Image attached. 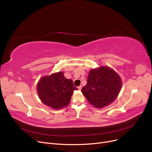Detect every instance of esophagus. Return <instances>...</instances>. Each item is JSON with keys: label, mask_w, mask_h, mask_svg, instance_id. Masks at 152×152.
I'll use <instances>...</instances> for the list:
<instances>
[{"label": "esophagus", "mask_w": 152, "mask_h": 152, "mask_svg": "<svg viewBox=\"0 0 152 152\" xmlns=\"http://www.w3.org/2000/svg\"><path fill=\"white\" fill-rule=\"evenodd\" d=\"M77 88H78V89H80V90H81V89H82V86H81V85H80V86H78Z\"/></svg>", "instance_id": "esophagus-1"}]
</instances>
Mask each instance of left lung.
<instances>
[{"mask_svg": "<svg viewBox=\"0 0 152 152\" xmlns=\"http://www.w3.org/2000/svg\"><path fill=\"white\" fill-rule=\"evenodd\" d=\"M121 86L118 75L108 67L102 66L89 71L87 84L81 91L89 103L101 108L114 102Z\"/></svg>", "mask_w": 152, "mask_h": 152, "instance_id": "left-lung-1", "label": "left lung"}]
</instances>
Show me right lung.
I'll list each match as a JSON object with an SVG mask.
<instances>
[{
	"mask_svg": "<svg viewBox=\"0 0 152 152\" xmlns=\"http://www.w3.org/2000/svg\"><path fill=\"white\" fill-rule=\"evenodd\" d=\"M37 89L44 104L58 110L69 104L73 91L78 89L72 80L66 79L63 72H58L41 78Z\"/></svg>",
	"mask_w": 152,
	"mask_h": 152,
	"instance_id": "obj_1",
	"label": "right lung"
}]
</instances>
